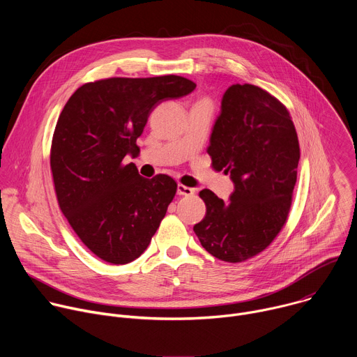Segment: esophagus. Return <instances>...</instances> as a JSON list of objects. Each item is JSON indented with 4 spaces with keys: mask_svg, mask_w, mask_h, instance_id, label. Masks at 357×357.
Returning a JSON list of instances; mask_svg holds the SVG:
<instances>
[{
    "mask_svg": "<svg viewBox=\"0 0 357 357\" xmlns=\"http://www.w3.org/2000/svg\"><path fill=\"white\" fill-rule=\"evenodd\" d=\"M176 193H178V195H181V196H190V195H193V193H195V189H192V188H189V186H185V185L179 183V185L176 186Z\"/></svg>",
    "mask_w": 357,
    "mask_h": 357,
    "instance_id": "esophagus-1",
    "label": "esophagus"
}]
</instances>
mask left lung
<instances>
[{
  "instance_id": "left-lung-1",
  "label": "left lung",
  "mask_w": 357,
  "mask_h": 357,
  "mask_svg": "<svg viewBox=\"0 0 357 357\" xmlns=\"http://www.w3.org/2000/svg\"><path fill=\"white\" fill-rule=\"evenodd\" d=\"M208 154L234 185L229 200L203 189L206 215L193 226L213 257L240 263L261 252L282 229L296 182L299 144L288 110L266 90L231 84L223 94Z\"/></svg>"
}]
</instances>
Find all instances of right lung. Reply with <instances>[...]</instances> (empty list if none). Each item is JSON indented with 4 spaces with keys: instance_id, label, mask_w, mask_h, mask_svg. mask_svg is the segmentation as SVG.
<instances>
[{
    "instance_id": "1",
    "label": "right lung",
    "mask_w": 357,
    "mask_h": 357,
    "mask_svg": "<svg viewBox=\"0 0 357 357\" xmlns=\"http://www.w3.org/2000/svg\"><path fill=\"white\" fill-rule=\"evenodd\" d=\"M196 84L169 75L86 83L65 105L52 139L50 168L62 213L97 257L127 264L148 247L176 193L168 175L142 178L126 157L151 112Z\"/></svg>"
}]
</instances>
